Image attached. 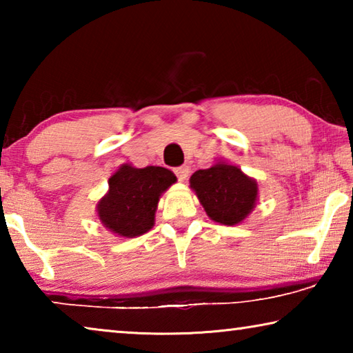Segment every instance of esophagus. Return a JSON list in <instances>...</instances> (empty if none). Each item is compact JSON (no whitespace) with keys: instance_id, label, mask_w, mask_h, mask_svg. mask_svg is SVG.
<instances>
[{"instance_id":"obj_1","label":"esophagus","mask_w":353,"mask_h":353,"mask_svg":"<svg viewBox=\"0 0 353 353\" xmlns=\"http://www.w3.org/2000/svg\"><path fill=\"white\" fill-rule=\"evenodd\" d=\"M174 174L177 176L179 181H187V177L190 174V168L187 165H182V166H177V168H174Z\"/></svg>"}]
</instances>
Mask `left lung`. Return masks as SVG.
<instances>
[{
  "label": "left lung",
  "instance_id": "left-lung-1",
  "mask_svg": "<svg viewBox=\"0 0 353 353\" xmlns=\"http://www.w3.org/2000/svg\"><path fill=\"white\" fill-rule=\"evenodd\" d=\"M208 216L216 223L235 225L248 216L256 201V182L234 165L216 163L196 171L190 179Z\"/></svg>",
  "mask_w": 353,
  "mask_h": 353
}]
</instances>
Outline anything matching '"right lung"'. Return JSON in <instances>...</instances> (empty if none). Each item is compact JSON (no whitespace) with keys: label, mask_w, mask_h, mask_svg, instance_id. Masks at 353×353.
I'll use <instances>...</instances> for the list:
<instances>
[{"label":"right lung","mask_w":353,"mask_h":353,"mask_svg":"<svg viewBox=\"0 0 353 353\" xmlns=\"http://www.w3.org/2000/svg\"><path fill=\"white\" fill-rule=\"evenodd\" d=\"M176 181V176L162 166L123 165L109 179V193L98 204L101 223L119 236L146 234L154 225L160 194Z\"/></svg>","instance_id":"right-lung-1"}]
</instances>
